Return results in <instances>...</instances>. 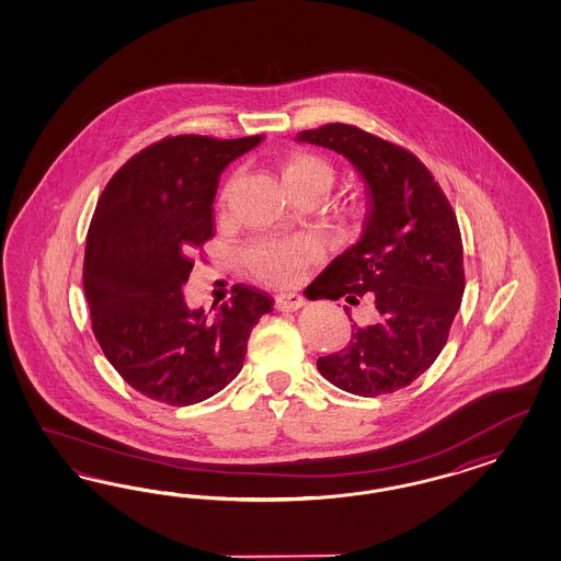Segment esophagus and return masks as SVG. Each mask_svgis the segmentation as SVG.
Segmentation results:
<instances>
[{
    "label": "esophagus",
    "mask_w": 561,
    "mask_h": 561,
    "mask_svg": "<svg viewBox=\"0 0 561 561\" xmlns=\"http://www.w3.org/2000/svg\"><path fill=\"white\" fill-rule=\"evenodd\" d=\"M306 305L305 296H300V294H279L277 298H275V306L279 308V310H284V312H294V310H298V308H302Z\"/></svg>",
    "instance_id": "esophagus-1"
}]
</instances>
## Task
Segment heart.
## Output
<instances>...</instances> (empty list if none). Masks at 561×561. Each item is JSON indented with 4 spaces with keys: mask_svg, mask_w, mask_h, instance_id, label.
Returning a JSON list of instances; mask_svg holds the SVG:
<instances>
[{
    "mask_svg": "<svg viewBox=\"0 0 561 561\" xmlns=\"http://www.w3.org/2000/svg\"><path fill=\"white\" fill-rule=\"evenodd\" d=\"M286 181L296 176H321L329 185L333 179L331 167L312 153H294L286 164ZM234 183L226 188V197L232 193ZM317 251L308 240H261L247 251V261L253 272L275 286L296 284L305 267L314 259Z\"/></svg>",
    "mask_w": 561,
    "mask_h": 561,
    "instance_id": "1",
    "label": "heart"
}]
</instances>
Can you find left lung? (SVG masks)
<instances>
[{"label": "left lung", "instance_id": "8db88e82", "mask_svg": "<svg viewBox=\"0 0 561 561\" xmlns=\"http://www.w3.org/2000/svg\"><path fill=\"white\" fill-rule=\"evenodd\" d=\"M296 141L343 156L370 202L362 237L314 286L327 300L345 296L357 305L366 296L380 319L352 324L350 343L319 357L317 368L359 397L399 391L434 364L459 312L465 272L457 216L432 172L401 146L345 123L300 131Z\"/></svg>", "mask_w": 561, "mask_h": 561}]
</instances>
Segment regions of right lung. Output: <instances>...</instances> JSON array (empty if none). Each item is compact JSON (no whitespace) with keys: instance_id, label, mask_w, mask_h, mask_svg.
I'll use <instances>...</instances> for the list:
<instances>
[{"instance_id":"1","label":"right lung","mask_w":561,"mask_h":561,"mask_svg":"<svg viewBox=\"0 0 561 561\" xmlns=\"http://www.w3.org/2000/svg\"><path fill=\"white\" fill-rule=\"evenodd\" d=\"M261 139L167 137L125 162L96 204L84 259L92 331L123 380L153 401L193 405L220 392L272 312L270 294L242 284L211 310L188 308L183 294L214 238L221 172Z\"/></svg>"}]
</instances>
